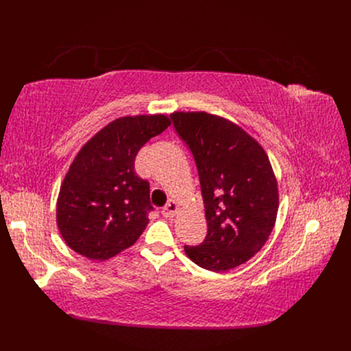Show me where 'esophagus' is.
Returning a JSON list of instances; mask_svg holds the SVG:
<instances>
[{
    "label": "esophagus",
    "instance_id": "34e87169",
    "mask_svg": "<svg viewBox=\"0 0 351 351\" xmlns=\"http://www.w3.org/2000/svg\"><path fill=\"white\" fill-rule=\"evenodd\" d=\"M178 205L175 204L173 200H169L168 204H166L163 208H162V215L165 217H173L176 213H178Z\"/></svg>",
    "mask_w": 351,
    "mask_h": 351
}]
</instances>
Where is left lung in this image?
Listing matches in <instances>:
<instances>
[{"label":"left lung","mask_w":351,"mask_h":351,"mask_svg":"<svg viewBox=\"0 0 351 351\" xmlns=\"http://www.w3.org/2000/svg\"><path fill=\"white\" fill-rule=\"evenodd\" d=\"M193 155L208 233L189 259L212 271L247 262L269 239L279 208L278 182L263 147L237 125L206 112L171 115Z\"/></svg>","instance_id":"8db88e82"}]
</instances>
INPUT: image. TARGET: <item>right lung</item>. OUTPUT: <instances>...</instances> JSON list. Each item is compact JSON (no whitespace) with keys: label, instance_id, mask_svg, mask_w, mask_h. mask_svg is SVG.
Instances as JSON below:
<instances>
[{"label":"right lung","instance_id":"add662e5","mask_svg":"<svg viewBox=\"0 0 351 351\" xmlns=\"http://www.w3.org/2000/svg\"><path fill=\"white\" fill-rule=\"evenodd\" d=\"M171 125L165 115L125 117L88 141L62 182L57 222L65 243L92 261L132 246L145 230L149 182L135 173V158Z\"/></svg>","mask_w":351,"mask_h":351}]
</instances>
